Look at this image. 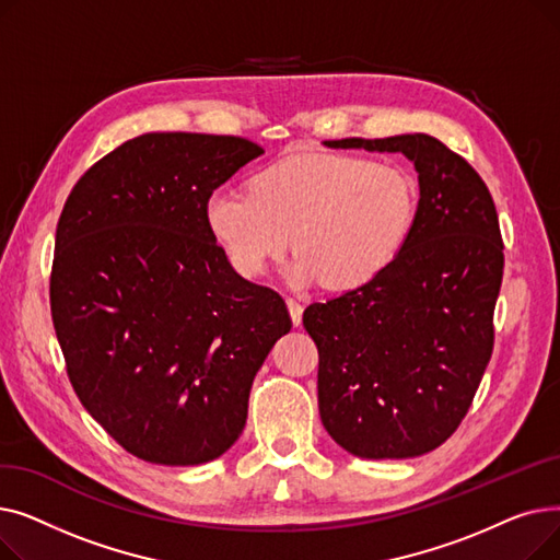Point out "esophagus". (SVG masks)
Listing matches in <instances>:
<instances>
[{"label":"esophagus","instance_id":"obj_1","mask_svg":"<svg viewBox=\"0 0 560 560\" xmlns=\"http://www.w3.org/2000/svg\"><path fill=\"white\" fill-rule=\"evenodd\" d=\"M285 304H288V311H290L292 325L300 327V325H302V313H304V306H302L298 300H292V298H288V300H285Z\"/></svg>","mask_w":560,"mask_h":560}]
</instances>
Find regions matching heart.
Here are the masks:
<instances>
[{
    "label": "heart",
    "mask_w": 560,
    "mask_h": 560,
    "mask_svg": "<svg viewBox=\"0 0 560 560\" xmlns=\"http://www.w3.org/2000/svg\"><path fill=\"white\" fill-rule=\"evenodd\" d=\"M416 211L418 190L406 170L306 154L260 172L252 192L215 188L206 199V224L241 277L262 275L292 243L298 256L285 270L292 285L357 290L395 262Z\"/></svg>",
    "instance_id": "heart-1"
}]
</instances>
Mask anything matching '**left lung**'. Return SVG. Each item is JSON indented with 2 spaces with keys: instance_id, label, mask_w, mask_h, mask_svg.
<instances>
[{
  "instance_id": "1",
  "label": "left lung",
  "mask_w": 560,
  "mask_h": 560,
  "mask_svg": "<svg viewBox=\"0 0 560 560\" xmlns=\"http://www.w3.org/2000/svg\"><path fill=\"white\" fill-rule=\"evenodd\" d=\"M325 144L404 154L420 201L384 275L304 311L319 354V418L354 456H422L458 429L492 354L504 275L494 201L477 170L433 136Z\"/></svg>"
}]
</instances>
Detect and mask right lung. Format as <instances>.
I'll list each match as a JSON object with an SVG mask.
<instances>
[{"mask_svg": "<svg viewBox=\"0 0 560 560\" xmlns=\"http://www.w3.org/2000/svg\"><path fill=\"white\" fill-rule=\"evenodd\" d=\"M260 154L238 136L142 133L88 170L58 218L49 302L70 384L147 463L222 456L292 327L279 292L235 272L206 224L209 195Z\"/></svg>", "mask_w": 560, "mask_h": 560, "instance_id": "add662e5", "label": "right lung"}]
</instances>
